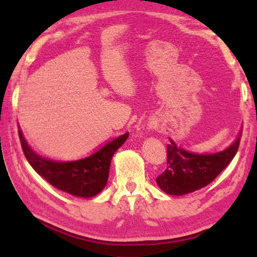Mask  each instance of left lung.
Wrapping results in <instances>:
<instances>
[{"instance_id":"obj_1","label":"left lung","mask_w":257,"mask_h":257,"mask_svg":"<svg viewBox=\"0 0 257 257\" xmlns=\"http://www.w3.org/2000/svg\"><path fill=\"white\" fill-rule=\"evenodd\" d=\"M242 132L224 151L211 155L192 154L170 140L167 145V169L158 177L160 189L171 195H183L206 187L228 166L236 155Z\"/></svg>"}]
</instances>
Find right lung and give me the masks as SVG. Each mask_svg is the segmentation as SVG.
<instances>
[{"instance_id":"add662e5","label":"right lung","mask_w":257,"mask_h":257,"mask_svg":"<svg viewBox=\"0 0 257 257\" xmlns=\"http://www.w3.org/2000/svg\"><path fill=\"white\" fill-rule=\"evenodd\" d=\"M128 136L129 133L99 146L90 155L81 159L55 161L35 154L19 130L22 150L32 168L53 187L81 198H91L105 188L111 158L127 140Z\"/></svg>"}]
</instances>
